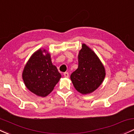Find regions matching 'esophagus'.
I'll return each mask as SVG.
<instances>
[{"instance_id": "obj_1", "label": "esophagus", "mask_w": 134, "mask_h": 134, "mask_svg": "<svg viewBox=\"0 0 134 134\" xmlns=\"http://www.w3.org/2000/svg\"><path fill=\"white\" fill-rule=\"evenodd\" d=\"M63 75H64V76L65 77V78H68V77L69 76V74L67 72H64Z\"/></svg>"}]
</instances>
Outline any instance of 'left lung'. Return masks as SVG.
<instances>
[{"mask_svg":"<svg viewBox=\"0 0 134 134\" xmlns=\"http://www.w3.org/2000/svg\"><path fill=\"white\" fill-rule=\"evenodd\" d=\"M79 52L78 67L71 75L74 88L82 94L94 92L102 83L105 77L103 65L96 53L83 43Z\"/></svg>","mask_w":134,"mask_h":134,"instance_id":"8db88e82","label":"left lung"}]
</instances>
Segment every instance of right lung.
<instances>
[{
    "label": "right lung",
    "mask_w": 134,
    "mask_h": 134,
    "mask_svg": "<svg viewBox=\"0 0 134 134\" xmlns=\"http://www.w3.org/2000/svg\"><path fill=\"white\" fill-rule=\"evenodd\" d=\"M61 74L53 65L50 53L40 49L34 53L27 62L22 79L27 88L36 95L46 97L54 89Z\"/></svg>",
    "instance_id": "obj_1"
}]
</instances>
